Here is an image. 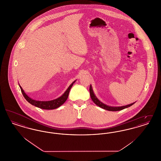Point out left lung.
<instances>
[{"label": "left lung", "mask_w": 161, "mask_h": 161, "mask_svg": "<svg viewBox=\"0 0 161 161\" xmlns=\"http://www.w3.org/2000/svg\"><path fill=\"white\" fill-rule=\"evenodd\" d=\"M89 92H90V95L91 97V99L93 101V103L97 104V106H98L99 107L104 108L105 110H107L108 111H119V110H121L125 108L130 107L131 106H132L134 103H131L129 105L127 106H121V107H110V106H108L107 105L103 104V103H101L99 100H98V98L96 97V96L94 95V93L93 92L92 90V86L91 85L90 86V88H89Z\"/></svg>", "instance_id": "obj_1"}]
</instances>
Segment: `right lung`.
Here are the masks:
<instances>
[{
    "label": "right lung",
    "instance_id": "add662e5",
    "mask_svg": "<svg viewBox=\"0 0 161 161\" xmlns=\"http://www.w3.org/2000/svg\"><path fill=\"white\" fill-rule=\"evenodd\" d=\"M75 81H74L72 84L69 86V87H68V89L66 90V91L64 92L60 97L58 98L57 99L52 100V101H36V100L31 99L23 91L22 87L20 86H19L20 87L21 92L23 94L24 98L32 105H33L36 107L40 108L45 109V110H52V109H55V108H57L61 106V105L66 101L68 98L69 91H70L72 86H73V84L75 83Z\"/></svg>",
    "mask_w": 161,
    "mask_h": 161
}]
</instances>
